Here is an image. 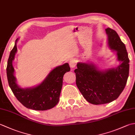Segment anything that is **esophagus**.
<instances>
[{"label": "esophagus", "mask_w": 135, "mask_h": 135, "mask_svg": "<svg viewBox=\"0 0 135 135\" xmlns=\"http://www.w3.org/2000/svg\"><path fill=\"white\" fill-rule=\"evenodd\" d=\"M69 64H70V66L71 68H74L75 67V65L76 64V60L75 59H71L70 61V62H69Z\"/></svg>", "instance_id": "1"}]
</instances>
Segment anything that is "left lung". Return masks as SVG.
I'll return each instance as SVG.
<instances>
[{"instance_id":"left-lung-1","label":"left lung","mask_w":135,"mask_h":135,"mask_svg":"<svg viewBox=\"0 0 135 135\" xmlns=\"http://www.w3.org/2000/svg\"><path fill=\"white\" fill-rule=\"evenodd\" d=\"M109 48L115 51L118 67L101 70L91 62L77 63L76 84L84 98L98 105L117 99L124 90L129 76V60L125 44L118 33L110 28L105 29Z\"/></svg>"}]
</instances>
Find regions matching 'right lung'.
Listing matches in <instances>:
<instances>
[{"instance_id":"right-lung-1","label":"right lung","mask_w":135,"mask_h":135,"mask_svg":"<svg viewBox=\"0 0 135 135\" xmlns=\"http://www.w3.org/2000/svg\"><path fill=\"white\" fill-rule=\"evenodd\" d=\"M17 39L10 51L7 66L8 85L17 100L25 107L34 110L44 111L53 108L59 102L62 86L63 76L70 71L68 63L57 66L51 70L41 84L30 88H21L17 84L14 76L13 61L17 51Z\"/></svg>"}]
</instances>
